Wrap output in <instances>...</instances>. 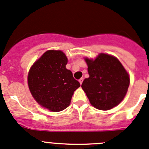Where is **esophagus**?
<instances>
[{
	"label": "esophagus",
	"mask_w": 149,
	"mask_h": 149,
	"mask_svg": "<svg viewBox=\"0 0 149 149\" xmlns=\"http://www.w3.org/2000/svg\"><path fill=\"white\" fill-rule=\"evenodd\" d=\"M79 83H80V84H82V82H83V78H81V79H79Z\"/></svg>",
	"instance_id": "1"
}]
</instances>
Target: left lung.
Listing matches in <instances>:
<instances>
[{"label": "left lung", "mask_w": 149, "mask_h": 149, "mask_svg": "<svg viewBox=\"0 0 149 149\" xmlns=\"http://www.w3.org/2000/svg\"><path fill=\"white\" fill-rule=\"evenodd\" d=\"M90 75L81 87L90 104L98 109L108 110L121 102L129 86V76L118 59L100 54L95 59H85Z\"/></svg>", "instance_id": "8db88e82"}]
</instances>
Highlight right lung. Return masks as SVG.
I'll list each match as a JSON object with an SVG mask.
<instances>
[{
    "instance_id": "1",
    "label": "right lung",
    "mask_w": 149,
    "mask_h": 149,
    "mask_svg": "<svg viewBox=\"0 0 149 149\" xmlns=\"http://www.w3.org/2000/svg\"><path fill=\"white\" fill-rule=\"evenodd\" d=\"M62 51H48L32 65L28 76L31 93L39 104L52 112L66 109L80 83L66 69Z\"/></svg>"
}]
</instances>
